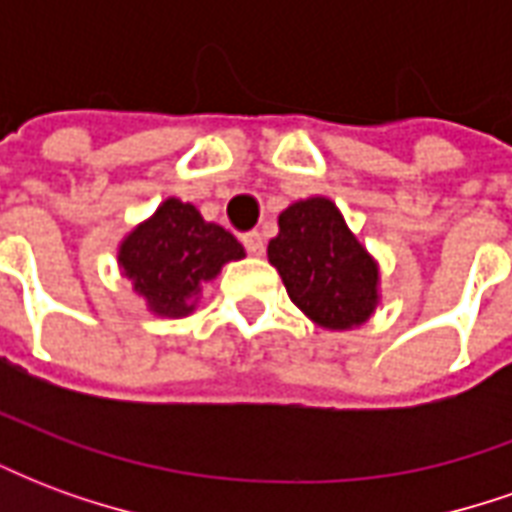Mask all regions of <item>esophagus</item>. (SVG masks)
<instances>
[{
	"label": "esophagus",
	"instance_id": "obj_1",
	"mask_svg": "<svg viewBox=\"0 0 512 512\" xmlns=\"http://www.w3.org/2000/svg\"><path fill=\"white\" fill-rule=\"evenodd\" d=\"M244 246H246V252L255 257H260L263 252H266V241H263V235L257 233V230H252V233L244 235Z\"/></svg>",
	"mask_w": 512,
	"mask_h": 512
}]
</instances>
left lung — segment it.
Returning a JSON list of instances; mask_svg holds the SVG:
<instances>
[{
  "label": "left lung",
  "instance_id": "obj_1",
  "mask_svg": "<svg viewBox=\"0 0 512 512\" xmlns=\"http://www.w3.org/2000/svg\"><path fill=\"white\" fill-rule=\"evenodd\" d=\"M277 222L268 263L279 271L290 301L329 332L365 326L381 304V271L340 208L315 194L290 202Z\"/></svg>",
  "mask_w": 512,
  "mask_h": 512
}]
</instances>
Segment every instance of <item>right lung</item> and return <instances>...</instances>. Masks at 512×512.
Masks as SVG:
<instances>
[{"mask_svg": "<svg viewBox=\"0 0 512 512\" xmlns=\"http://www.w3.org/2000/svg\"><path fill=\"white\" fill-rule=\"evenodd\" d=\"M246 257L233 233L178 197H167L153 216L131 227L117 244V266L147 312L186 318L197 310L202 290L227 263Z\"/></svg>", "mask_w": 512, "mask_h": 512, "instance_id": "1", "label": "right lung"}]
</instances>
